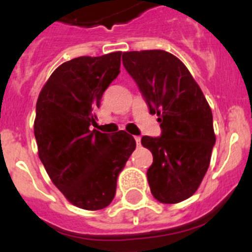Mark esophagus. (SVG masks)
<instances>
[{
	"label": "esophagus",
	"mask_w": 252,
	"mask_h": 252,
	"mask_svg": "<svg viewBox=\"0 0 252 252\" xmlns=\"http://www.w3.org/2000/svg\"><path fill=\"white\" fill-rule=\"evenodd\" d=\"M135 141H136L137 145L140 146V144H141V137H140V136H135Z\"/></svg>",
	"instance_id": "34e87169"
}]
</instances>
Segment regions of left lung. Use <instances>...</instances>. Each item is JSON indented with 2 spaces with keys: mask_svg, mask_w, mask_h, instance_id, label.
Instances as JSON below:
<instances>
[{
  "mask_svg": "<svg viewBox=\"0 0 252 252\" xmlns=\"http://www.w3.org/2000/svg\"><path fill=\"white\" fill-rule=\"evenodd\" d=\"M122 64L159 116L160 136L141 139L154 158L146 173L151 193L161 203H179L194 194L209 166L212 111L187 66L168 51H126Z\"/></svg>",
  "mask_w": 252,
  "mask_h": 252,
  "instance_id": "1",
  "label": "left lung"
}]
</instances>
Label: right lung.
<instances>
[{
  "label": "right lung",
  "mask_w": 252,
  "mask_h": 252,
  "mask_svg": "<svg viewBox=\"0 0 252 252\" xmlns=\"http://www.w3.org/2000/svg\"><path fill=\"white\" fill-rule=\"evenodd\" d=\"M121 51L79 57L58 66L40 92L34 133L51 182L69 202L97 211L116 194L117 177L136 141L91 130L104 91L120 73Z\"/></svg>",
  "instance_id": "obj_1"
}]
</instances>
